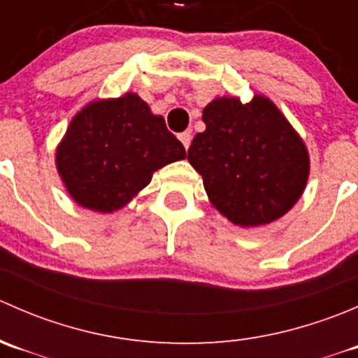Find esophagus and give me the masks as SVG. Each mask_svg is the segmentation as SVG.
<instances>
[{"label": "esophagus", "mask_w": 358, "mask_h": 358, "mask_svg": "<svg viewBox=\"0 0 358 358\" xmlns=\"http://www.w3.org/2000/svg\"><path fill=\"white\" fill-rule=\"evenodd\" d=\"M178 138H180V142L183 143V147H185V149H189L190 142H192V133H190V131H183V133H180Z\"/></svg>", "instance_id": "obj_1"}]
</instances>
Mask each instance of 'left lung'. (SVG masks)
<instances>
[{
	"instance_id": "left-lung-1",
	"label": "left lung",
	"mask_w": 358,
	"mask_h": 358,
	"mask_svg": "<svg viewBox=\"0 0 358 358\" xmlns=\"http://www.w3.org/2000/svg\"><path fill=\"white\" fill-rule=\"evenodd\" d=\"M206 129L189 149L211 204L239 227L272 223L301 197L310 171L303 140L275 103L255 95L215 99L202 110Z\"/></svg>"
}]
</instances>
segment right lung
Returning <instances> with one entry per match:
<instances>
[{
	"label": "right lung",
	"mask_w": 358,
	"mask_h": 358,
	"mask_svg": "<svg viewBox=\"0 0 358 358\" xmlns=\"http://www.w3.org/2000/svg\"><path fill=\"white\" fill-rule=\"evenodd\" d=\"M180 159L185 149L164 117L126 93L95 100L74 115L57 149V169L79 206L112 213L145 189L154 171Z\"/></svg>",
	"instance_id": "1"
}]
</instances>
